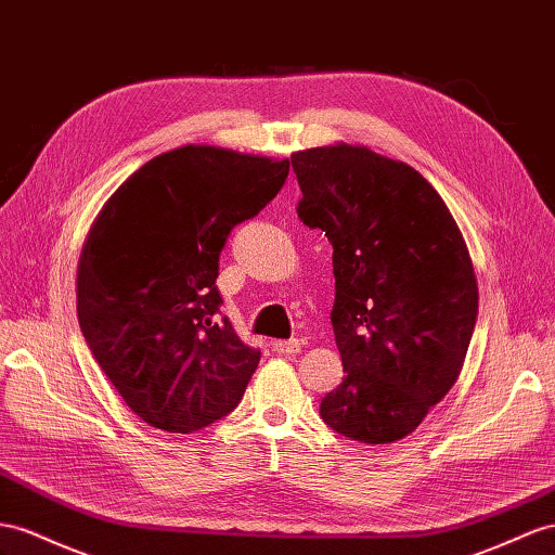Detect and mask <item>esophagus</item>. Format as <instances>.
<instances>
[{
  "label": "esophagus",
  "mask_w": 555,
  "mask_h": 555,
  "mask_svg": "<svg viewBox=\"0 0 555 555\" xmlns=\"http://www.w3.org/2000/svg\"><path fill=\"white\" fill-rule=\"evenodd\" d=\"M272 347L276 353H281V357H295V353H300L302 349L300 339H276Z\"/></svg>",
  "instance_id": "obj_1"
}]
</instances>
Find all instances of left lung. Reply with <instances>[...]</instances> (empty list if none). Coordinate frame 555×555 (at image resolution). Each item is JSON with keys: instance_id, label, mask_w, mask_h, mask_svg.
Returning <instances> with one entry per match:
<instances>
[{"instance_id": "8db88e82", "label": "left lung", "mask_w": 555, "mask_h": 555, "mask_svg": "<svg viewBox=\"0 0 555 555\" xmlns=\"http://www.w3.org/2000/svg\"><path fill=\"white\" fill-rule=\"evenodd\" d=\"M291 164L297 216L333 244L345 379L323 396L321 417L359 443H396L462 373L478 317L472 255L413 166L347 142L293 152Z\"/></svg>"}]
</instances>
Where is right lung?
I'll list each match as a JSON object with an SVG mask.
<instances>
[{
	"label": "right lung",
	"mask_w": 555,
	"mask_h": 555,
	"mask_svg": "<svg viewBox=\"0 0 555 555\" xmlns=\"http://www.w3.org/2000/svg\"><path fill=\"white\" fill-rule=\"evenodd\" d=\"M288 159L182 145L126 178L77 264V317L98 365L133 413L192 434L232 413L260 363L220 317L224 241L272 202Z\"/></svg>",
	"instance_id": "add662e5"
}]
</instances>
